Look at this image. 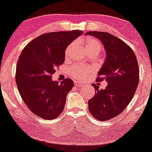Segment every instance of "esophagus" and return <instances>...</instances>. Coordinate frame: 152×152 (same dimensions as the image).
Segmentation results:
<instances>
[{
    "mask_svg": "<svg viewBox=\"0 0 152 152\" xmlns=\"http://www.w3.org/2000/svg\"><path fill=\"white\" fill-rule=\"evenodd\" d=\"M75 86H77L78 88H83L84 84L82 83H80V82H75Z\"/></svg>",
    "mask_w": 152,
    "mask_h": 152,
    "instance_id": "esophagus-1",
    "label": "esophagus"
}]
</instances>
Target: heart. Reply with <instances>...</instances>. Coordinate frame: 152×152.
Wrapping results in <instances>:
<instances>
[{
  "instance_id": "b5f03b06",
  "label": "heart",
  "mask_w": 152,
  "mask_h": 152,
  "mask_svg": "<svg viewBox=\"0 0 152 152\" xmlns=\"http://www.w3.org/2000/svg\"><path fill=\"white\" fill-rule=\"evenodd\" d=\"M84 44H85V49L88 53L95 52L96 53H99L101 51L102 45L101 43L99 40L95 39V38L88 37L84 41ZM75 46V43L72 42L67 47L66 49L65 52L66 57H69L70 55V53L74 49ZM91 70L88 69L86 68H81V67L78 66L74 65L71 66L70 68L69 69V74L70 76L74 79L78 80H84L88 76L89 74H90Z\"/></svg>"
}]
</instances>
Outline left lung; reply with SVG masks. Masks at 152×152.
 Returning a JSON list of instances; mask_svg holds the SVG:
<instances>
[{
    "label": "left lung",
    "instance_id": "left-lung-1",
    "mask_svg": "<svg viewBox=\"0 0 152 152\" xmlns=\"http://www.w3.org/2000/svg\"><path fill=\"white\" fill-rule=\"evenodd\" d=\"M86 34L98 38L106 51L96 81L105 80L107 86L98 90V86L92 84L96 93L88 100V109L96 120L107 121L120 115L132 99L140 80L138 62L131 47L117 37L97 31Z\"/></svg>",
    "mask_w": 152,
    "mask_h": 152
}]
</instances>
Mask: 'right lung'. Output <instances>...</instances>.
Here are the masks:
<instances>
[{
	"label": "right lung",
	"mask_w": 152,
	"mask_h": 152,
	"mask_svg": "<svg viewBox=\"0 0 152 152\" xmlns=\"http://www.w3.org/2000/svg\"><path fill=\"white\" fill-rule=\"evenodd\" d=\"M81 30L42 34L22 51L16 67L15 81L24 103L35 115L53 120L62 113L66 95L74 87L70 78L53 81L56 68L63 64L65 50Z\"/></svg>",
	"instance_id": "right-lung-1"
}]
</instances>
